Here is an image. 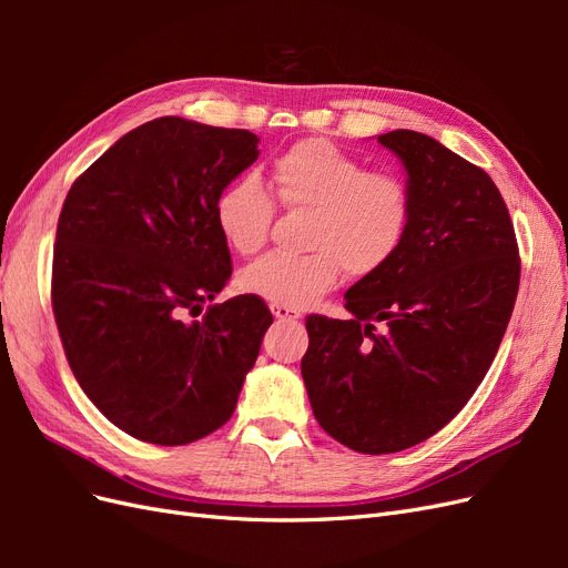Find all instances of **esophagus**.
Returning <instances> with one entry per match:
<instances>
[{
    "label": "esophagus",
    "mask_w": 568,
    "mask_h": 568,
    "mask_svg": "<svg viewBox=\"0 0 568 568\" xmlns=\"http://www.w3.org/2000/svg\"><path fill=\"white\" fill-rule=\"evenodd\" d=\"M272 315L277 320H301L298 311H294V307H284V305H272Z\"/></svg>",
    "instance_id": "34e87169"
}]
</instances>
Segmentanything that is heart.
<instances>
[{
	"instance_id": "1",
	"label": "heart",
	"mask_w": 568,
	"mask_h": 568,
	"mask_svg": "<svg viewBox=\"0 0 568 568\" xmlns=\"http://www.w3.org/2000/svg\"><path fill=\"white\" fill-rule=\"evenodd\" d=\"M272 195L286 211H307L301 255L270 253L239 274L244 294L272 305L307 307L338 284L382 272L400 251L409 217L407 182L390 170H367L329 140H303L272 159L267 192L239 178L215 199V225L239 255L261 251L274 220Z\"/></svg>"
}]
</instances>
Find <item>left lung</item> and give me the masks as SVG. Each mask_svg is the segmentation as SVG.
<instances>
[{
	"mask_svg": "<svg viewBox=\"0 0 568 568\" xmlns=\"http://www.w3.org/2000/svg\"><path fill=\"white\" fill-rule=\"evenodd\" d=\"M376 140L405 165L407 236L382 272L346 291L353 320H305L301 374L326 434L355 453L388 455L440 432L484 382L521 261L486 170L422 132Z\"/></svg>",
	"mask_w": 568,
	"mask_h": 568,
	"instance_id": "1",
	"label": "left lung"
}]
</instances>
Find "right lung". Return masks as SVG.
Returning a JSON list of instances; mask_svg holds the SVG:
<instances>
[{
  "label": "right lung",
  "mask_w": 568,
  "mask_h": 568,
  "mask_svg": "<svg viewBox=\"0 0 568 568\" xmlns=\"http://www.w3.org/2000/svg\"><path fill=\"white\" fill-rule=\"evenodd\" d=\"M248 130L165 115L73 182L57 227L51 307L80 388L120 432L156 445L213 434L272 324L251 294L215 303L232 257L215 199L257 159Z\"/></svg>",
  "instance_id": "obj_1"
}]
</instances>
